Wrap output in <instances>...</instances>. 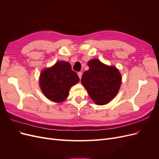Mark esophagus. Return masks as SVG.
I'll list each match as a JSON object with an SVG mask.
<instances>
[{"label":"esophagus","mask_w":159,"mask_h":159,"mask_svg":"<svg viewBox=\"0 0 159 159\" xmlns=\"http://www.w3.org/2000/svg\"><path fill=\"white\" fill-rule=\"evenodd\" d=\"M78 76H79L80 79H81V76H82V72H81V71H79L78 73Z\"/></svg>","instance_id":"obj_1"}]
</instances>
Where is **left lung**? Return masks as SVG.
Masks as SVG:
<instances>
[{"label":"left lung","instance_id":"8db88e82","mask_svg":"<svg viewBox=\"0 0 159 159\" xmlns=\"http://www.w3.org/2000/svg\"><path fill=\"white\" fill-rule=\"evenodd\" d=\"M81 84L97 105L108 103L117 95L121 84V75L114 66H108L97 59L88 61Z\"/></svg>","mask_w":159,"mask_h":159}]
</instances>
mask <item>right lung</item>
Here are the masks:
<instances>
[{"label": "right lung", "instance_id": "1", "mask_svg": "<svg viewBox=\"0 0 159 159\" xmlns=\"http://www.w3.org/2000/svg\"><path fill=\"white\" fill-rule=\"evenodd\" d=\"M80 78L76 72L71 70L68 61H60L42 71L40 85L46 97L54 102L60 103L69 95L72 85L76 84Z\"/></svg>", "mask_w": 159, "mask_h": 159}]
</instances>
